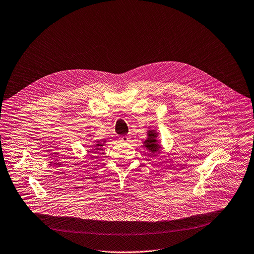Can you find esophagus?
I'll use <instances>...</instances> for the list:
<instances>
[{
    "label": "esophagus",
    "instance_id": "esophagus-1",
    "mask_svg": "<svg viewBox=\"0 0 254 254\" xmlns=\"http://www.w3.org/2000/svg\"><path fill=\"white\" fill-rule=\"evenodd\" d=\"M129 139H130V137L127 136V135H125V136L120 137V141H121V142H127V141H129Z\"/></svg>",
    "mask_w": 254,
    "mask_h": 254
}]
</instances>
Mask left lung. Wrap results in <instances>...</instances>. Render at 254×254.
Segmentation results:
<instances>
[{"label":"left lung","mask_w":254,"mask_h":254,"mask_svg":"<svg viewBox=\"0 0 254 254\" xmlns=\"http://www.w3.org/2000/svg\"><path fill=\"white\" fill-rule=\"evenodd\" d=\"M159 133L156 131V129H148L147 131V138L142 142L143 147L146 148L149 152H151L153 156H156L157 153H160L162 149L160 141L158 140Z\"/></svg>","instance_id":"8db88e82"}]
</instances>
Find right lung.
<instances>
[{"label":"right lung","mask_w":254,"mask_h":254,"mask_svg":"<svg viewBox=\"0 0 254 254\" xmlns=\"http://www.w3.org/2000/svg\"><path fill=\"white\" fill-rule=\"evenodd\" d=\"M106 143V139H101V140H96L95 144L93 145L94 148H92V152L96 153L98 150H101L102 147Z\"/></svg>","instance_id":"add662e5"}]
</instances>
